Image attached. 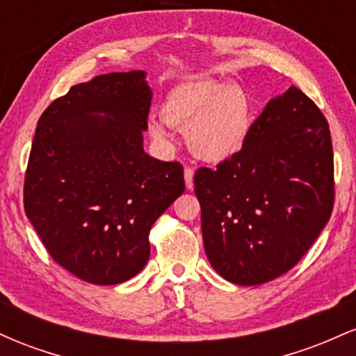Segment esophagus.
Returning a JSON list of instances; mask_svg holds the SVG:
<instances>
[{"label":"esophagus","mask_w":356,"mask_h":356,"mask_svg":"<svg viewBox=\"0 0 356 356\" xmlns=\"http://www.w3.org/2000/svg\"><path fill=\"white\" fill-rule=\"evenodd\" d=\"M184 181H186V189H192V187H194V169H192V167H186V169H184Z\"/></svg>","instance_id":"esophagus-1"}]
</instances>
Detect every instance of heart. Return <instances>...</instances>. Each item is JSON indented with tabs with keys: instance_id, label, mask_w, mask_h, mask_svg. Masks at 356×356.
Wrapping results in <instances>:
<instances>
[{
	"instance_id": "heart-1",
	"label": "heart",
	"mask_w": 356,
	"mask_h": 356,
	"mask_svg": "<svg viewBox=\"0 0 356 356\" xmlns=\"http://www.w3.org/2000/svg\"><path fill=\"white\" fill-rule=\"evenodd\" d=\"M167 125L186 130L187 145L211 164L229 161L243 149L252 129V104L236 83L195 79L177 83L161 105ZM147 134L157 145L170 149L174 137L161 122H147Z\"/></svg>"
}]
</instances>
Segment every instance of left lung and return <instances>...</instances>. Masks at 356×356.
I'll list each match as a JSON object with an SVG mask.
<instances>
[{"instance_id":"left-lung-1","label":"left lung","mask_w":356,"mask_h":356,"mask_svg":"<svg viewBox=\"0 0 356 356\" xmlns=\"http://www.w3.org/2000/svg\"><path fill=\"white\" fill-rule=\"evenodd\" d=\"M211 266L241 286L268 283L306 254L333 211V147L320 108L289 87L268 102L243 149L194 175Z\"/></svg>"}]
</instances>
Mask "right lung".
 I'll list each match as a JSON object with an SVG mask.
<instances>
[{
    "mask_svg": "<svg viewBox=\"0 0 356 356\" xmlns=\"http://www.w3.org/2000/svg\"><path fill=\"white\" fill-rule=\"evenodd\" d=\"M145 76L107 73L72 87L40 117L28 159L26 218L53 259L92 284L144 269L150 227L186 187L179 162L144 150Z\"/></svg>",
    "mask_w": 356,
    "mask_h": 356,
    "instance_id": "add662e5",
    "label": "right lung"
}]
</instances>
